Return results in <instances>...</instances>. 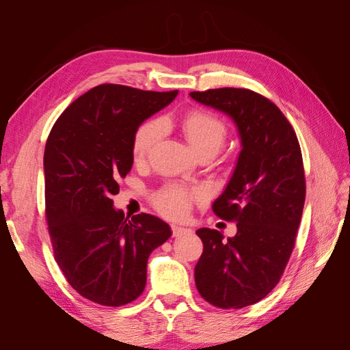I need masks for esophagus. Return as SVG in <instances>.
<instances>
[{
	"label": "esophagus",
	"mask_w": 350,
	"mask_h": 350,
	"mask_svg": "<svg viewBox=\"0 0 350 350\" xmlns=\"http://www.w3.org/2000/svg\"><path fill=\"white\" fill-rule=\"evenodd\" d=\"M189 234H193L191 229L183 228V226H172V235H174L175 238L184 237V235H189Z\"/></svg>",
	"instance_id": "obj_1"
}]
</instances>
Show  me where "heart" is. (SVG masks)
Masks as SVG:
<instances>
[{
    "instance_id": "b5f03b06",
    "label": "heart",
    "mask_w": 350,
    "mask_h": 350,
    "mask_svg": "<svg viewBox=\"0 0 350 350\" xmlns=\"http://www.w3.org/2000/svg\"><path fill=\"white\" fill-rule=\"evenodd\" d=\"M178 126L184 139L200 156H215L228 137L226 124L208 111L191 109L178 118ZM162 137V126L157 121H146L137 126L133 137V157L137 163L146 162ZM203 198L197 188L169 185L154 197V207L169 219H184L193 203Z\"/></svg>"
}]
</instances>
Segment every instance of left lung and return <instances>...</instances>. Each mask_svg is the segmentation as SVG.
Here are the masks:
<instances>
[{
    "label": "left lung",
    "instance_id": "8db88e82",
    "mask_svg": "<svg viewBox=\"0 0 350 350\" xmlns=\"http://www.w3.org/2000/svg\"><path fill=\"white\" fill-rule=\"evenodd\" d=\"M189 96L229 115L241 137L234 175L213 203L217 217L237 221V235L225 241L216 229H198L203 254L194 270L208 304L239 310L267 296L291 258L305 203L301 147L291 122L260 93L221 88Z\"/></svg>",
    "mask_w": 350,
    "mask_h": 350
}]
</instances>
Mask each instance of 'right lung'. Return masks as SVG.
I'll return each instance as SVG.
<instances>
[{
  "mask_svg": "<svg viewBox=\"0 0 350 350\" xmlns=\"http://www.w3.org/2000/svg\"><path fill=\"white\" fill-rule=\"evenodd\" d=\"M176 94L100 84L74 100L48 135L45 215L54 257L71 288L94 304L139 298L149 256L172 235L156 216L129 220L112 197L131 171L137 126Z\"/></svg>",
  "mask_w": 350,
  "mask_h": 350,
  "instance_id": "right-lung-1",
  "label": "right lung"
}]
</instances>
